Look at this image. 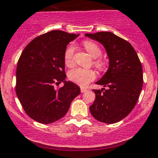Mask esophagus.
<instances>
[{
  "label": "esophagus",
  "instance_id": "34e87169",
  "mask_svg": "<svg viewBox=\"0 0 158 158\" xmlns=\"http://www.w3.org/2000/svg\"><path fill=\"white\" fill-rule=\"evenodd\" d=\"M86 91H87V89H84V88H81V92H82V93L85 92Z\"/></svg>",
  "mask_w": 158,
  "mask_h": 158
}]
</instances>
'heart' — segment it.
<instances>
[{"instance_id": "heart-1", "label": "heart", "mask_w": 158, "mask_h": 158, "mask_svg": "<svg viewBox=\"0 0 158 158\" xmlns=\"http://www.w3.org/2000/svg\"><path fill=\"white\" fill-rule=\"evenodd\" d=\"M83 46L89 55L93 58H98L101 55V50L96 43L92 41H85L83 42ZM75 47L69 45L67 48L64 54V61L67 66L73 65L74 61ZM94 64L99 69L104 67V63L101 60H97L94 61ZM96 77V74L92 69H85L82 68H76L71 69L69 73V78L81 86H86L90 82L94 80Z\"/></svg>"}]
</instances>
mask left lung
I'll use <instances>...</instances> for the list:
<instances>
[{
  "label": "left lung",
  "instance_id": "obj_1",
  "mask_svg": "<svg viewBox=\"0 0 158 158\" xmlns=\"http://www.w3.org/2000/svg\"><path fill=\"white\" fill-rule=\"evenodd\" d=\"M85 36L101 43L109 60L107 72L96 82L104 88L93 90L95 99L89 110L97 120L115 123L129 115L137 103L143 85L142 64L130 43L114 33L100 31Z\"/></svg>",
  "mask_w": 158,
  "mask_h": 158
}]
</instances>
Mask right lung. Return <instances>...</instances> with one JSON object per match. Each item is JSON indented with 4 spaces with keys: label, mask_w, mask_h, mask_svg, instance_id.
<instances>
[{
    "label": "right lung",
    "mask_w": 158,
    "mask_h": 158,
    "mask_svg": "<svg viewBox=\"0 0 158 158\" xmlns=\"http://www.w3.org/2000/svg\"><path fill=\"white\" fill-rule=\"evenodd\" d=\"M79 34L54 30L35 38L25 48L16 67V92L29 117L48 124L67 113L80 88L65 80L66 46ZM63 81L57 90L54 84Z\"/></svg>",
    "instance_id": "right-lung-1"
}]
</instances>
